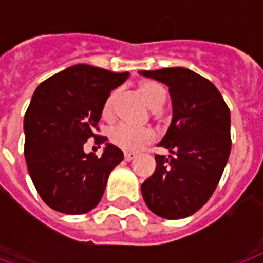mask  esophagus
Here are the masks:
<instances>
[{
  "instance_id": "34e87169",
  "label": "esophagus",
  "mask_w": 263,
  "mask_h": 263,
  "mask_svg": "<svg viewBox=\"0 0 263 263\" xmlns=\"http://www.w3.org/2000/svg\"><path fill=\"white\" fill-rule=\"evenodd\" d=\"M136 157L135 153H124V160L125 161H132Z\"/></svg>"
}]
</instances>
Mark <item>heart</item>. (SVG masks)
<instances>
[{"mask_svg": "<svg viewBox=\"0 0 263 263\" xmlns=\"http://www.w3.org/2000/svg\"><path fill=\"white\" fill-rule=\"evenodd\" d=\"M139 90L148 103V106L153 109H160L165 103L166 94H165L164 87L161 84L147 80L140 83ZM119 98V90H113L109 92L106 99L103 101L102 105V117L106 120L113 119L116 113V103ZM156 135L154 131L150 128H139L132 127L128 124L120 123L115 127L110 128L109 131V140L116 147L121 148L124 152H138L146 144L152 143Z\"/></svg>", "mask_w": 263, "mask_h": 263, "instance_id": "obj_1", "label": "heart"}]
</instances>
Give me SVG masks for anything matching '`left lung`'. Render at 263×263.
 I'll list each match as a JSON object with an SVG mask.
<instances>
[{"label": "left lung", "mask_w": 263, "mask_h": 263, "mask_svg": "<svg viewBox=\"0 0 263 263\" xmlns=\"http://www.w3.org/2000/svg\"><path fill=\"white\" fill-rule=\"evenodd\" d=\"M165 83L173 120L158 146L156 172L142 184V195L157 216L179 220L203 206L217 188L231 153V113L214 84L187 68L142 71Z\"/></svg>", "instance_id": "left-lung-1"}]
</instances>
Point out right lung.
<instances>
[{
  "mask_svg": "<svg viewBox=\"0 0 263 263\" xmlns=\"http://www.w3.org/2000/svg\"><path fill=\"white\" fill-rule=\"evenodd\" d=\"M128 76L78 64L35 90L24 116V157L39 196L55 212L92 210L110 172L123 161V152L113 144L101 157L86 154L83 146L90 138L95 144L106 140L97 134L103 101Z\"/></svg>",
  "mask_w": 263,
  "mask_h": 263,
  "instance_id": "obj_1",
  "label": "right lung"
}]
</instances>
